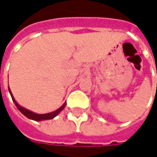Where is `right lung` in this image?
I'll return each instance as SVG.
<instances>
[{
    "instance_id": "right-lung-1",
    "label": "right lung",
    "mask_w": 157,
    "mask_h": 157,
    "mask_svg": "<svg viewBox=\"0 0 157 157\" xmlns=\"http://www.w3.org/2000/svg\"><path fill=\"white\" fill-rule=\"evenodd\" d=\"M8 90H9V92H10V94H11V97H12V101L14 102L15 103L16 107L17 108L20 112L22 113V114L24 116H26L27 118H30V119H32V120H34V121H43V120H48V119H52V118H54L55 117L58 115L59 113L61 112L63 109H65V105H66V103H64L63 105L58 109L57 110H55L54 112H51V113H44V114H39V113H33L32 111H30L29 109H25V108H23L22 106H20L17 103V102H16L15 98H14V97L12 95V92H11V90L9 88L8 86Z\"/></svg>"
}]
</instances>
